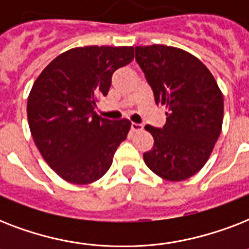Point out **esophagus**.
Masks as SVG:
<instances>
[{
	"label": "esophagus",
	"instance_id": "1",
	"mask_svg": "<svg viewBox=\"0 0 249 249\" xmlns=\"http://www.w3.org/2000/svg\"><path fill=\"white\" fill-rule=\"evenodd\" d=\"M130 129H132L133 132H140V130H142L143 129V126L141 124H137V123H132V125H130Z\"/></svg>",
	"mask_w": 249,
	"mask_h": 249
}]
</instances>
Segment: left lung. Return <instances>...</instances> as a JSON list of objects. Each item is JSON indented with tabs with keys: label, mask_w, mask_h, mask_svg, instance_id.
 <instances>
[{
	"label": "left lung",
	"mask_w": 249,
	"mask_h": 249,
	"mask_svg": "<svg viewBox=\"0 0 249 249\" xmlns=\"http://www.w3.org/2000/svg\"><path fill=\"white\" fill-rule=\"evenodd\" d=\"M136 60L156 105L166 109L163 128L144 126L154 137L144 163L166 181L187 179L204 166L220 137L224 95L208 68L182 49L136 46Z\"/></svg>",
	"instance_id": "obj_1"
}]
</instances>
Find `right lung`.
I'll return each instance as SVG.
<instances>
[{
  "instance_id": "right-lung-1",
  "label": "right lung",
  "mask_w": 249,
  "mask_h": 249,
  "mask_svg": "<svg viewBox=\"0 0 249 249\" xmlns=\"http://www.w3.org/2000/svg\"><path fill=\"white\" fill-rule=\"evenodd\" d=\"M134 58L132 46H85L64 52L33 84L27 116L33 141L49 166L75 185L97 181L109 169L130 121L98 116L117 68Z\"/></svg>"
}]
</instances>
